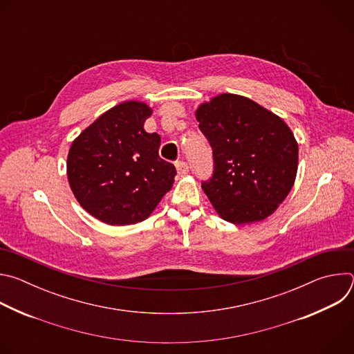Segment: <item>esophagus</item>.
<instances>
[{"instance_id": "esophagus-1", "label": "esophagus", "mask_w": 354, "mask_h": 354, "mask_svg": "<svg viewBox=\"0 0 354 354\" xmlns=\"http://www.w3.org/2000/svg\"><path fill=\"white\" fill-rule=\"evenodd\" d=\"M175 167H176V171H178V175L182 178V176H185V175H187V172H189V165L186 164V162H183V161H178L176 164H175Z\"/></svg>"}]
</instances>
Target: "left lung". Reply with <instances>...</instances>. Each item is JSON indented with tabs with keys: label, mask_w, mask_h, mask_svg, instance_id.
<instances>
[{
	"label": "left lung",
	"mask_w": 354,
	"mask_h": 354,
	"mask_svg": "<svg viewBox=\"0 0 354 354\" xmlns=\"http://www.w3.org/2000/svg\"><path fill=\"white\" fill-rule=\"evenodd\" d=\"M194 115L214 158L213 178L201 187L218 216L235 225L272 216L298 168V142L287 123L235 93L212 97Z\"/></svg>",
	"instance_id": "1"
}]
</instances>
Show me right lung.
<instances>
[{
    "instance_id": "right-lung-1",
    "label": "right lung",
    "mask_w": 354,
    "mask_h": 354,
    "mask_svg": "<svg viewBox=\"0 0 354 354\" xmlns=\"http://www.w3.org/2000/svg\"><path fill=\"white\" fill-rule=\"evenodd\" d=\"M153 115L126 100L100 115L73 141L67 178L80 206L109 225L148 218L171 190L176 169L160 158L161 137L144 130Z\"/></svg>"
}]
</instances>
